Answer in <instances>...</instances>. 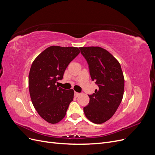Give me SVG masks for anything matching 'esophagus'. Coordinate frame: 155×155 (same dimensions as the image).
I'll use <instances>...</instances> for the list:
<instances>
[{
	"label": "esophagus",
	"mask_w": 155,
	"mask_h": 155,
	"mask_svg": "<svg viewBox=\"0 0 155 155\" xmlns=\"http://www.w3.org/2000/svg\"><path fill=\"white\" fill-rule=\"evenodd\" d=\"M80 94H81L80 93H78V92H74V95L76 97H78L79 96H80Z\"/></svg>",
	"instance_id": "esophagus-1"
}]
</instances>
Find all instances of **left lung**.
<instances>
[{
  "instance_id": "left-lung-1",
  "label": "left lung",
  "mask_w": 155,
  "mask_h": 155,
  "mask_svg": "<svg viewBox=\"0 0 155 155\" xmlns=\"http://www.w3.org/2000/svg\"><path fill=\"white\" fill-rule=\"evenodd\" d=\"M87 60L92 81L99 87L88 95L90 101L83 108L92 122L100 124L114 115L122 100L124 77L120 63L109 51L98 46L80 47Z\"/></svg>"
}]
</instances>
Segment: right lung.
I'll return each instance as SVG.
<instances>
[{"label": "right lung", "instance_id": "obj_1", "mask_svg": "<svg viewBox=\"0 0 155 155\" xmlns=\"http://www.w3.org/2000/svg\"><path fill=\"white\" fill-rule=\"evenodd\" d=\"M79 52L77 47L51 46L31 64L28 77L31 100L39 116L50 124L63 120L73 100L72 89L65 90L55 83L63 79L68 65Z\"/></svg>", "mask_w": 155, "mask_h": 155}]
</instances>
